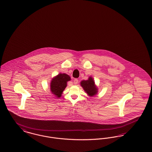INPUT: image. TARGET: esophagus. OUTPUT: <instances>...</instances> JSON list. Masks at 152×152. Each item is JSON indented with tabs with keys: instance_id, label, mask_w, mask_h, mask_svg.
<instances>
[{
	"instance_id": "34e87169",
	"label": "esophagus",
	"mask_w": 152,
	"mask_h": 152,
	"mask_svg": "<svg viewBox=\"0 0 152 152\" xmlns=\"http://www.w3.org/2000/svg\"><path fill=\"white\" fill-rule=\"evenodd\" d=\"M73 83H74V84H77L78 83V80L77 79H75L73 80Z\"/></svg>"
}]
</instances>
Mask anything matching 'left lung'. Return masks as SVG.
Segmentation results:
<instances>
[{
  "instance_id": "8db88e82",
  "label": "left lung",
  "mask_w": 152,
  "mask_h": 152,
  "mask_svg": "<svg viewBox=\"0 0 152 152\" xmlns=\"http://www.w3.org/2000/svg\"><path fill=\"white\" fill-rule=\"evenodd\" d=\"M80 86L89 97L95 96L98 92V88L95 85V81L92 76H89L87 80L81 81Z\"/></svg>"
}]
</instances>
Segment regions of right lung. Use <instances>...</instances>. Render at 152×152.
Segmentation results:
<instances>
[{"label": "right lung", "mask_w": 152, "mask_h": 152, "mask_svg": "<svg viewBox=\"0 0 152 152\" xmlns=\"http://www.w3.org/2000/svg\"><path fill=\"white\" fill-rule=\"evenodd\" d=\"M71 80V77L66 73H59L52 79L50 89L52 94L57 98H60L64 90L67 86V82Z\"/></svg>", "instance_id": "add662e5"}]
</instances>
